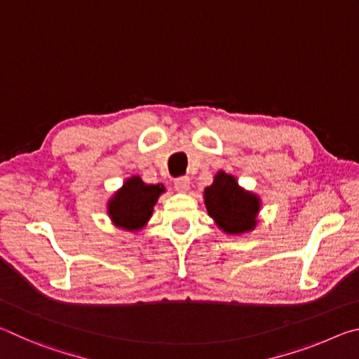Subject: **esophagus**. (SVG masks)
<instances>
[{"label":"esophagus","mask_w":359,"mask_h":359,"mask_svg":"<svg viewBox=\"0 0 359 359\" xmlns=\"http://www.w3.org/2000/svg\"><path fill=\"white\" fill-rule=\"evenodd\" d=\"M174 185H175V190H177V191L187 193L188 190H190V179H188V177H179V179H175Z\"/></svg>","instance_id":"34e87169"}]
</instances>
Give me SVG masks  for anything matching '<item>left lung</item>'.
I'll return each instance as SVG.
<instances>
[{
    "label": "left lung",
    "instance_id": "1",
    "mask_svg": "<svg viewBox=\"0 0 359 359\" xmlns=\"http://www.w3.org/2000/svg\"><path fill=\"white\" fill-rule=\"evenodd\" d=\"M205 209L223 233L239 236L257 228L261 199L242 188L234 175L218 171L204 190Z\"/></svg>",
    "mask_w": 359,
    "mask_h": 359
}]
</instances>
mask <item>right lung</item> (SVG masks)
<instances>
[{
	"instance_id": "add662e5",
	"label": "right lung",
	"mask_w": 359,
	"mask_h": 359,
	"mask_svg": "<svg viewBox=\"0 0 359 359\" xmlns=\"http://www.w3.org/2000/svg\"><path fill=\"white\" fill-rule=\"evenodd\" d=\"M165 191V185H149L139 175H131L109 199V218L117 228L136 233L147 224L158 198Z\"/></svg>"
}]
</instances>
